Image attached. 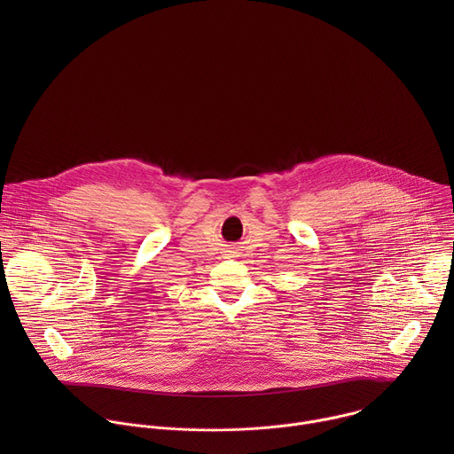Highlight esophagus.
<instances>
[{"label": "esophagus", "instance_id": "1", "mask_svg": "<svg viewBox=\"0 0 454 454\" xmlns=\"http://www.w3.org/2000/svg\"><path fill=\"white\" fill-rule=\"evenodd\" d=\"M231 253H233V251H231Z\"/></svg>", "mask_w": 454, "mask_h": 454}]
</instances>
